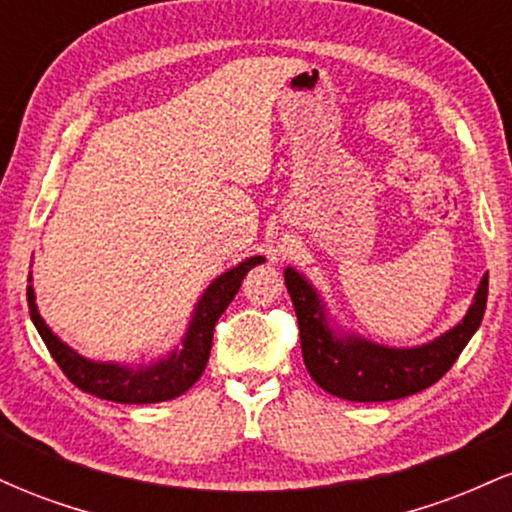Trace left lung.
<instances>
[{"mask_svg":"<svg viewBox=\"0 0 512 512\" xmlns=\"http://www.w3.org/2000/svg\"><path fill=\"white\" fill-rule=\"evenodd\" d=\"M284 279L296 308L303 361L310 378L330 395L351 402H390L438 383L479 330L489 296V276H484L460 325L431 344L387 349L358 337H334L313 286L291 267L284 272Z\"/></svg>","mask_w":512,"mask_h":512,"instance_id":"obj_1","label":"left lung"}]
</instances>
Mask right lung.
<instances>
[{
    "mask_svg": "<svg viewBox=\"0 0 512 512\" xmlns=\"http://www.w3.org/2000/svg\"><path fill=\"white\" fill-rule=\"evenodd\" d=\"M264 262V257H250V260L240 262L231 272L221 274L214 284L209 286L202 301L197 303L195 317L190 322L185 339H182V349L173 351L168 358L158 361L156 366L149 368H125L117 363H96L88 358L79 356L76 351L62 344L60 339L52 334L45 325L43 317L38 315L35 308L33 286H28V310H31V320L48 346L50 356L55 358L57 366L67 375L69 383H74L79 390L88 392L93 397L108 399V402L120 404H154L166 402V399L180 397L182 392L190 390L197 383L199 375L204 373L209 361L211 339H214V327L228 303L236 298V293L243 284L245 274L250 272L255 264Z\"/></svg>",
    "mask_w": 512,
    "mask_h": 512,
    "instance_id": "right-lung-1",
    "label": "right lung"
}]
</instances>
